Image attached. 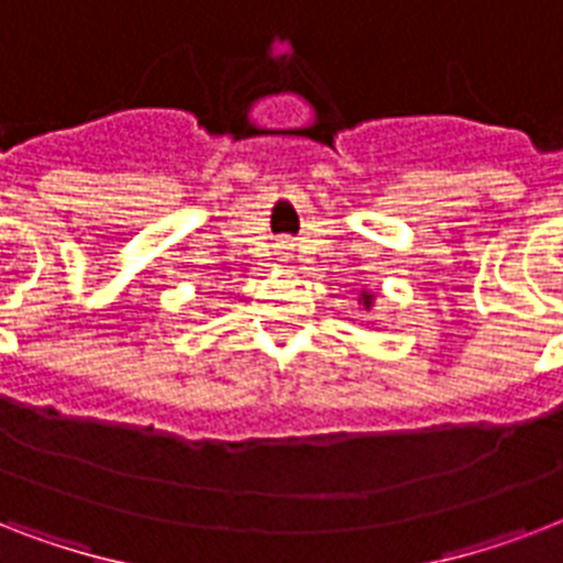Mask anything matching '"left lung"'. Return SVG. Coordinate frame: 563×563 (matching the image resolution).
Wrapping results in <instances>:
<instances>
[{
	"instance_id": "obj_1",
	"label": "left lung",
	"mask_w": 563,
	"mask_h": 563,
	"mask_svg": "<svg viewBox=\"0 0 563 563\" xmlns=\"http://www.w3.org/2000/svg\"><path fill=\"white\" fill-rule=\"evenodd\" d=\"M362 300H365V307H371V300L374 298H371V295H362Z\"/></svg>"
}]
</instances>
